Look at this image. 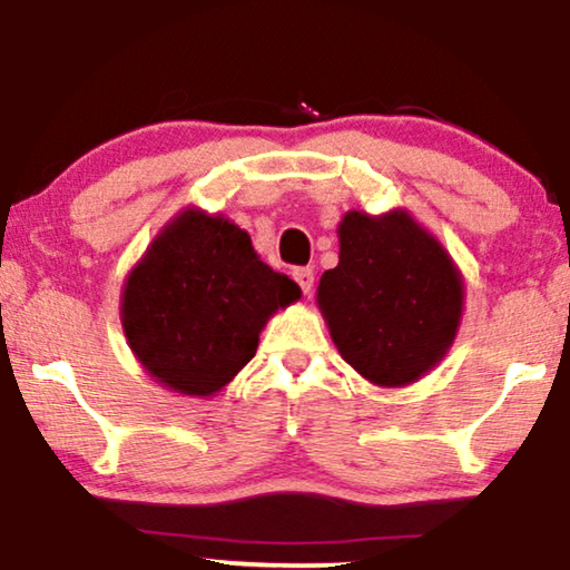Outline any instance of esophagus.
Returning <instances> with one entry per match:
<instances>
[{
  "mask_svg": "<svg viewBox=\"0 0 570 570\" xmlns=\"http://www.w3.org/2000/svg\"><path fill=\"white\" fill-rule=\"evenodd\" d=\"M293 279L301 285V291L306 293V295L314 291V269H308V267L293 269Z\"/></svg>",
  "mask_w": 570,
  "mask_h": 570,
  "instance_id": "obj_1",
  "label": "esophagus"
}]
</instances>
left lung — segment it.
I'll use <instances>...</instances> for the list:
<instances>
[{"instance_id":"1","label":"left lung","mask_w":570,"mask_h":570,"mask_svg":"<svg viewBox=\"0 0 570 570\" xmlns=\"http://www.w3.org/2000/svg\"><path fill=\"white\" fill-rule=\"evenodd\" d=\"M340 262L316 303L342 361L373 386L415 384L454 345L464 311L462 272L407 209H350Z\"/></svg>"}]
</instances>
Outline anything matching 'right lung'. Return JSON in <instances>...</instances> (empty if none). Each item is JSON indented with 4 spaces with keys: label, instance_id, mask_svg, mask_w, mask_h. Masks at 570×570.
Returning a JSON list of instances; mask_svg holds the SVG:
<instances>
[{
    "label": "right lung",
    "instance_id": "1",
    "mask_svg": "<svg viewBox=\"0 0 570 570\" xmlns=\"http://www.w3.org/2000/svg\"><path fill=\"white\" fill-rule=\"evenodd\" d=\"M298 298L301 287L259 259L246 230L184 207L124 279L121 326L158 384L215 396L252 361L269 316Z\"/></svg>",
    "mask_w": 570,
    "mask_h": 570
}]
</instances>
